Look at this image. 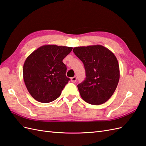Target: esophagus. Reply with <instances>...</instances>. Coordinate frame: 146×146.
<instances>
[{
    "label": "esophagus",
    "mask_w": 146,
    "mask_h": 146,
    "mask_svg": "<svg viewBox=\"0 0 146 146\" xmlns=\"http://www.w3.org/2000/svg\"><path fill=\"white\" fill-rule=\"evenodd\" d=\"M76 79H77L76 76H73L71 78V81H72V82H73V83H75L76 81Z\"/></svg>",
    "instance_id": "34e87169"
}]
</instances>
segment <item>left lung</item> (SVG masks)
<instances>
[{"instance_id":"8db88e82","label":"left lung","mask_w":146,"mask_h":146,"mask_svg":"<svg viewBox=\"0 0 146 146\" xmlns=\"http://www.w3.org/2000/svg\"><path fill=\"white\" fill-rule=\"evenodd\" d=\"M73 51L86 71L85 80L77 86L82 99L92 105L105 103L113 95L119 79L115 55L101 45L76 47Z\"/></svg>"}]
</instances>
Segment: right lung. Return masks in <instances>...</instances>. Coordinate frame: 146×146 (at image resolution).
I'll list each match as a JSON object with an SVG mask.
<instances>
[{"label": "right lung", "mask_w": 146, "mask_h": 146, "mask_svg": "<svg viewBox=\"0 0 146 146\" xmlns=\"http://www.w3.org/2000/svg\"><path fill=\"white\" fill-rule=\"evenodd\" d=\"M72 47L45 45L29 55L24 63L23 80L29 94L37 101L48 103L60 96L70 78L63 59Z\"/></svg>", "instance_id": "add662e5"}]
</instances>
